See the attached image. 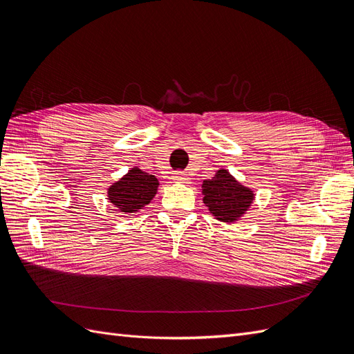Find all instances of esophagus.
<instances>
[{
	"label": "esophagus",
	"mask_w": 354,
	"mask_h": 354,
	"mask_svg": "<svg viewBox=\"0 0 354 354\" xmlns=\"http://www.w3.org/2000/svg\"><path fill=\"white\" fill-rule=\"evenodd\" d=\"M173 180L176 181V183H185V185L190 183L189 176L186 173H180V171H177V173L173 174Z\"/></svg>",
	"instance_id": "obj_1"
}]
</instances>
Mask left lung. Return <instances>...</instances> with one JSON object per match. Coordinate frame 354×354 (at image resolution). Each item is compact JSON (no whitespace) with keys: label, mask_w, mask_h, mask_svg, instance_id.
<instances>
[{"label":"left lung","mask_w":354,"mask_h":354,"mask_svg":"<svg viewBox=\"0 0 354 354\" xmlns=\"http://www.w3.org/2000/svg\"><path fill=\"white\" fill-rule=\"evenodd\" d=\"M202 195L208 211L223 223L238 221L254 201V192L223 168L212 178L203 180Z\"/></svg>","instance_id":"8db88e82"}]
</instances>
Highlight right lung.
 Masks as SVG:
<instances>
[{
  "label": "right lung",
  "mask_w": 354,
  "mask_h": 354,
  "mask_svg": "<svg viewBox=\"0 0 354 354\" xmlns=\"http://www.w3.org/2000/svg\"><path fill=\"white\" fill-rule=\"evenodd\" d=\"M158 186L155 176L134 167L108 189V199L121 212L133 214L151 203Z\"/></svg>",
  "instance_id": "add662e5"
}]
</instances>
